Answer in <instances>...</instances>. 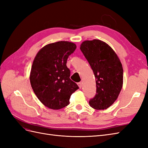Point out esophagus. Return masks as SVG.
I'll return each instance as SVG.
<instances>
[{"label": "esophagus", "mask_w": 148, "mask_h": 148, "mask_svg": "<svg viewBox=\"0 0 148 148\" xmlns=\"http://www.w3.org/2000/svg\"><path fill=\"white\" fill-rule=\"evenodd\" d=\"M78 86H79V88L81 89L82 88V82H79V83H78Z\"/></svg>", "instance_id": "34e87169"}]
</instances>
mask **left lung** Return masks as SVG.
Segmentation results:
<instances>
[{
	"label": "left lung",
	"instance_id": "left-lung-1",
	"mask_svg": "<svg viewBox=\"0 0 148 148\" xmlns=\"http://www.w3.org/2000/svg\"><path fill=\"white\" fill-rule=\"evenodd\" d=\"M80 49L96 78V94L89 104L95 109H106L117 99L122 89V65L113 49L100 40L85 41Z\"/></svg>",
	"mask_w": 148,
	"mask_h": 148
}]
</instances>
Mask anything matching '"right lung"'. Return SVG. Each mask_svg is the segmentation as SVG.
Masks as SVG:
<instances>
[{"mask_svg": "<svg viewBox=\"0 0 148 148\" xmlns=\"http://www.w3.org/2000/svg\"><path fill=\"white\" fill-rule=\"evenodd\" d=\"M77 48L74 43L59 41L47 44L36 56L30 73L33 91L42 104L52 109L69 104L71 95L79 88L70 78L66 66L69 56Z\"/></svg>", "mask_w": 148, "mask_h": 148, "instance_id": "obj_1", "label": "right lung"}]
</instances>
